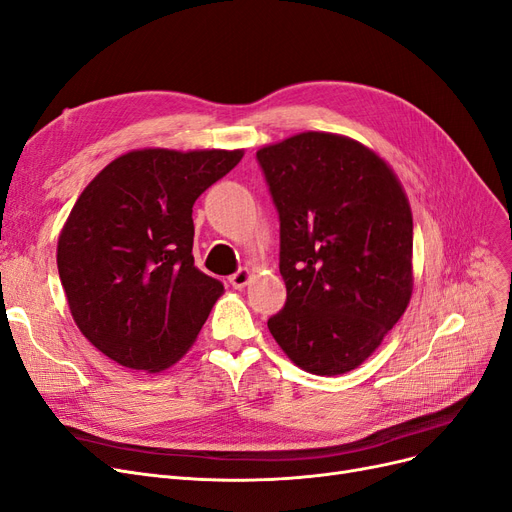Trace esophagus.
Listing matches in <instances>:
<instances>
[{
	"label": "esophagus",
	"instance_id": "1",
	"mask_svg": "<svg viewBox=\"0 0 512 512\" xmlns=\"http://www.w3.org/2000/svg\"><path fill=\"white\" fill-rule=\"evenodd\" d=\"M251 276H253V274H251L249 270H238L236 274H232V276H230V284H232L234 288H244V286L249 284Z\"/></svg>",
	"mask_w": 512,
	"mask_h": 512
}]
</instances>
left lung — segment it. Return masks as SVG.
Returning <instances> with one entry per match:
<instances>
[{
  "label": "left lung",
  "instance_id": "8db88e82",
  "mask_svg": "<svg viewBox=\"0 0 512 512\" xmlns=\"http://www.w3.org/2000/svg\"><path fill=\"white\" fill-rule=\"evenodd\" d=\"M280 215L286 305L268 320L282 351L320 376L366 362L412 297V211L372 148L303 131L257 150Z\"/></svg>",
  "mask_w": 512,
  "mask_h": 512
}]
</instances>
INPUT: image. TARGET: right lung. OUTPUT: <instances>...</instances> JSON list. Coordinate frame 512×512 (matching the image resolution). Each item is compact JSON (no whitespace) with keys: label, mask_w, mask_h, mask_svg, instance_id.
<instances>
[{"label":"right lung","mask_w":512,"mask_h":512,"mask_svg":"<svg viewBox=\"0 0 512 512\" xmlns=\"http://www.w3.org/2000/svg\"><path fill=\"white\" fill-rule=\"evenodd\" d=\"M244 150H129L79 194L58 274L83 337L117 364L161 372L192 347L224 284L194 265L192 205Z\"/></svg>","instance_id":"add662e5"}]
</instances>
